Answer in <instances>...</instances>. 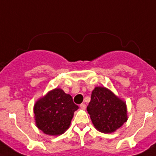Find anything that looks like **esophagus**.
<instances>
[{
    "label": "esophagus",
    "mask_w": 156,
    "mask_h": 156,
    "mask_svg": "<svg viewBox=\"0 0 156 156\" xmlns=\"http://www.w3.org/2000/svg\"><path fill=\"white\" fill-rule=\"evenodd\" d=\"M80 107L81 108V109H83V110H85L86 107V105L85 103H82V104H80Z\"/></svg>",
    "instance_id": "esophagus-1"
}]
</instances>
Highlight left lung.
Here are the masks:
<instances>
[{
    "label": "left lung",
    "instance_id": "8db88e82",
    "mask_svg": "<svg viewBox=\"0 0 156 156\" xmlns=\"http://www.w3.org/2000/svg\"><path fill=\"white\" fill-rule=\"evenodd\" d=\"M87 111L95 129L105 134L115 132L128 120L126 102L104 86L93 90Z\"/></svg>",
    "mask_w": 156,
    "mask_h": 156
}]
</instances>
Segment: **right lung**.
<instances>
[{"label": "right lung", "instance_id": "add662e5", "mask_svg": "<svg viewBox=\"0 0 156 156\" xmlns=\"http://www.w3.org/2000/svg\"><path fill=\"white\" fill-rule=\"evenodd\" d=\"M78 108L71 95L63 90H51L34 105L36 126L45 135L60 136L70 127L74 112Z\"/></svg>", "mask_w": 156, "mask_h": 156}]
</instances>
